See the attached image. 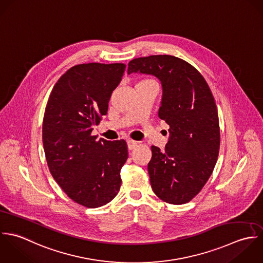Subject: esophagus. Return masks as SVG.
<instances>
[{"instance_id": "1", "label": "esophagus", "mask_w": 263, "mask_h": 263, "mask_svg": "<svg viewBox=\"0 0 263 263\" xmlns=\"http://www.w3.org/2000/svg\"><path fill=\"white\" fill-rule=\"evenodd\" d=\"M127 144H128V148L131 151V149H134V148L137 146L138 142H137V141H134V140H131V139H129V140L127 141Z\"/></svg>"}]
</instances>
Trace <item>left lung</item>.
<instances>
[{
    "mask_svg": "<svg viewBox=\"0 0 263 263\" xmlns=\"http://www.w3.org/2000/svg\"><path fill=\"white\" fill-rule=\"evenodd\" d=\"M151 74L162 86L158 117L170 126L163 152L152 146L148 174L154 192L171 204L192 200L214 168L220 143L217 108L203 76L168 54L133 59L128 74Z\"/></svg>",
    "mask_w": 263,
    "mask_h": 263,
    "instance_id": "obj_1",
    "label": "left lung"
}]
</instances>
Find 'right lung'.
<instances>
[{"label": "right lung", "mask_w": 263, "mask_h": 263, "mask_svg": "<svg viewBox=\"0 0 263 263\" xmlns=\"http://www.w3.org/2000/svg\"><path fill=\"white\" fill-rule=\"evenodd\" d=\"M125 68L122 63L76 65L57 81L46 106L43 143L50 172L68 197L88 209L105 205L121 187L126 141L98 139L91 132L106 115Z\"/></svg>", "instance_id": "1"}]
</instances>
